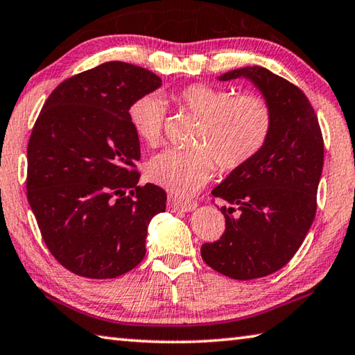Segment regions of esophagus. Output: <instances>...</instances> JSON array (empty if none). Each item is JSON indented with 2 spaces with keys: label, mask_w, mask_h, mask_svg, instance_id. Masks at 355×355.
Instances as JSON below:
<instances>
[{
  "label": "esophagus",
  "mask_w": 355,
  "mask_h": 355,
  "mask_svg": "<svg viewBox=\"0 0 355 355\" xmlns=\"http://www.w3.org/2000/svg\"><path fill=\"white\" fill-rule=\"evenodd\" d=\"M198 204L195 201H189V200H176V198L170 196L168 198V209H171L173 212H193L196 209Z\"/></svg>",
  "instance_id": "esophagus-1"
}]
</instances>
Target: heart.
<instances>
[{"mask_svg": "<svg viewBox=\"0 0 355 355\" xmlns=\"http://www.w3.org/2000/svg\"><path fill=\"white\" fill-rule=\"evenodd\" d=\"M178 104L200 118L193 149L155 154L148 162L146 176L171 193L189 195L206 184L218 162L221 170L243 166L263 148L271 130V109L262 96L207 84H193L176 95ZM165 120V103L145 95L129 107L135 135L148 146L159 145Z\"/></svg>", "mask_w": 355, "mask_h": 355, "instance_id": "heart-1", "label": "heart"}]
</instances>
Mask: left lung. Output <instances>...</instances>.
I'll return each instance as SVG.
<instances>
[{
    "mask_svg": "<svg viewBox=\"0 0 355 355\" xmlns=\"http://www.w3.org/2000/svg\"><path fill=\"white\" fill-rule=\"evenodd\" d=\"M248 79L271 109L263 148L235 168L212 195L225 200L226 231L204 243L202 260L231 279L272 275L290 262L312 226L324 160L318 118L307 96L263 67H243L218 76Z\"/></svg>",
    "mask_w": 355,
    "mask_h": 355,
    "instance_id": "1",
    "label": "left lung"
}]
</instances>
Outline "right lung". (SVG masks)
I'll use <instances>...</instances> for the list:
<instances>
[{
    "instance_id": "obj_1",
    "label": "right lung",
    "mask_w": 355,
    "mask_h": 355,
    "mask_svg": "<svg viewBox=\"0 0 355 355\" xmlns=\"http://www.w3.org/2000/svg\"><path fill=\"white\" fill-rule=\"evenodd\" d=\"M162 79L126 62H105L49 95L28 145V201L49 252L90 279L121 276L146 254L148 225L166 193L140 187V141L129 107Z\"/></svg>"
}]
</instances>
